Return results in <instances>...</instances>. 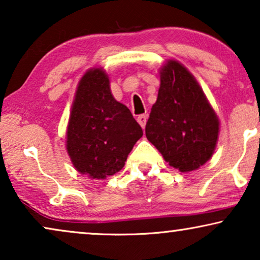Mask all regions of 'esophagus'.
<instances>
[{
	"instance_id": "34e87169",
	"label": "esophagus",
	"mask_w": 260,
	"mask_h": 260,
	"mask_svg": "<svg viewBox=\"0 0 260 260\" xmlns=\"http://www.w3.org/2000/svg\"><path fill=\"white\" fill-rule=\"evenodd\" d=\"M147 115H140L137 117V122H138V124H140V125L143 127L144 129V126H145V123H147Z\"/></svg>"
}]
</instances>
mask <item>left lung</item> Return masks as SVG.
<instances>
[{"label":"left lung","mask_w":260,"mask_h":260,"mask_svg":"<svg viewBox=\"0 0 260 260\" xmlns=\"http://www.w3.org/2000/svg\"><path fill=\"white\" fill-rule=\"evenodd\" d=\"M159 81L145 136L169 166L193 172L214 154L219 118L198 80L180 61L166 60L159 67Z\"/></svg>","instance_id":"left-lung-1"}]
</instances>
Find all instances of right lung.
<instances>
[{
    "label": "right lung",
    "instance_id": "right-lung-1",
    "mask_svg": "<svg viewBox=\"0 0 260 260\" xmlns=\"http://www.w3.org/2000/svg\"><path fill=\"white\" fill-rule=\"evenodd\" d=\"M142 136L130 110L113 98L104 69L87 70L78 83L66 130V150L74 168L90 179L113 175Z\"/></svg>",
    "mask_w": 260,
    "mask_h": 260
}]
</instances>
